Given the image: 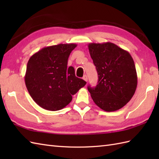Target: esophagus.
Returning <instances> with one entry per match:
<instances>
[{
	"mask_svg": "<svg viewBox=\"0 0 159 159\" xmlns=\"http://www.w3.org/2000/svg\"><path fill=\"white\" fill-rule=\"evenodd\" d=\"M83 79L84 80H85V81L87 82V79H87V75H84L83 77Z\"/></svg>",
	"mask_w": 159,
	"mask_h": 159,
	"instance_id": "34e87169",
	"label": "esophagus"
}]
</instances>
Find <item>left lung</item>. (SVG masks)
<instances>
[{"instance_id":"obj_1","label":"left lung","mask_w":159,"mask_h":159,"mask_svg":"<svg viewBox=\"0 0 159 159\" xmlns=\"http://www.w3.org/2000/svg\"><path fill=\"white\" fill-rule=\"evenodd\" d=\"M98 82L87 89L96 105L107 112L120 109L135 92L137 75L133 59L126 50L111 42L89 43Z\"/></svg>"}]
</instances>
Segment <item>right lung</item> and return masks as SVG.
<instances>
[{
    "label": "right lung",
    "instance_id": "obj_1",
    "mask_svg": "<svg viewBox=\"0 0 159 159\" xmlns=\"http://www.w3.org/2000/svg\"><path fill=\"white\" fill-rule=\"evenodd\" d=\"M75 43H60L44 47L33 55L28 61L25 81L33 100L43 109L59 111L72 100L85 80L76 76L72 66L67 67Z\"/></svg>",
    "mask_w": 159,
    "mask_h": 159
}]
</instances>
